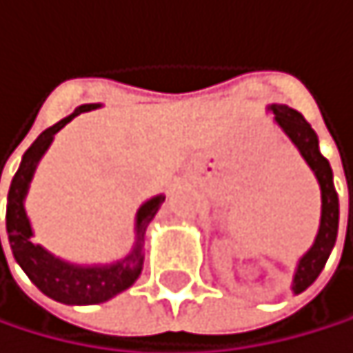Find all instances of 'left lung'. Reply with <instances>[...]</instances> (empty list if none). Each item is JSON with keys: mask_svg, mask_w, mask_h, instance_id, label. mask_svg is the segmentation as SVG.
<instances>
[{"mask_svg": "<svg viewBox=\"0 0 353 353\" xmlns=\"http://www.w3.org/2000/svg\"><path fill=\"white\" fill-rule=\"evenodd\" d=\"M268 111L274 113V124L286 134V139L296 147V151L301 153L305 164L314 172L318 185H320V225L318 234L314 238V244L301 254V259L296 261V268L292 274V284L290 290L292 294L303 292L307 286L316 282L320 272L324 270L326 261L337 242V232H339V196L334 191L332 183V168L328 164L326 157L320 153L318 147V134L314 128L305 121V117L290 109L288 105H270ZM352 212V208H350ZM347 232H350V219H347Z\"/></svg>", "mask_w": 353, "mask_h": 353, "instance_id": "8db88e82", "label": "left lung"}]
</instances>
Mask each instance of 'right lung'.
<instances>
[{"mask_svg": "<svg viewBox=\"0 0 353 353\" xmlns=\"http://www.w3.org/2000/svg\"><path fill=\"white\" fill-rule=\"evenodd\" d=\"M103 107L101 103H85L79 105L71 115L57 121L54 126L43 130L35 143L25 151L21 166L16 170L10 191H8V208H6V232L10 240L12 254L21 270L29 276V280L50 299H54L65 305H97L105 303L115 294L130 288L141 272L145 261V232L153 216L164 204L166 196H153L147 202H143L134 216V244L128 254L113 263H94V265H83V263H71L67 259L57 256L41 244L33 242V227L25 208L27 193L33 181V174L37 170V164L50 149L54 134L63 130L73 117L79 113H88ZM1 176V174H0ZM1 248V242H0Z\"/></svg>", "mask_w": 353, "mask_h": 353, "instance_id": "add662e5", "label": "right lung"}]
</instances>
